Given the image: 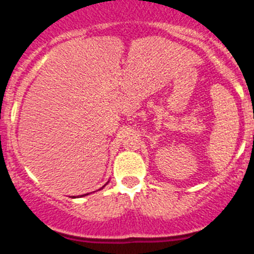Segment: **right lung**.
<instances>
[{
	"label": "right lung",
	"mask_w": 254,
	"mask_h": 254,
	"mask_svg": "<svg viewBox=\"0 0 254 254\" xmlns=\"http://www.w3.org/2000/svg\"><path fill=\"white\" fill-rule=\"evenodd\" d=\"M108 183H109V181H108V182H107V183H105V185H104V186H103V188H104V187H105V186H107V185H108ZM86 194H89V193H86ZM86 194H84V196H86ZM72 198H75V196H72Z\"/></svg>",
	"instance_id": "obj_1"
}]
</instances>
